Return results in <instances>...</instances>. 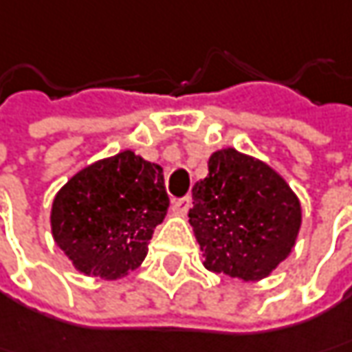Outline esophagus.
Wrapping results in <instances>:
<instances>
[{
    "instance_id": "obj_1",
    "label": "esophagus",
    "mask_w": 352,
    "mask_h": 352,
    "mask_svg": "<svg viewBox=\"0 0 352 352\" xmlns=\"http://www.w3.org/2000/svg\"><path fill=\"white\" fill-rule=\"evenodd\" d=\"M189 206H191V199L189 197H181V199L173 201L171 208H173V212H177V214H187Z\"/></svg>"
}]
</instances>
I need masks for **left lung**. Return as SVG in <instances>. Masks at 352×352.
Returning a JSON list of instances; mask_svg holds the SVG:
<instances>
[{"instance_id": "1", "label": "left lung", "mask_w": 352, "mask_h": 352, "mask_svg": "<svg viewBox=\"0 0 352 352\" xmlns=\"http://www.w3.org/2000/svg\"><path fill=\"white\" fill-rule=\"evenodd\" d=\"M189 222L206 270L256 282L292 252L301 206L270 165L228 147L210 155L208 175L195 183Z\"/></svg>"}]
</instances>
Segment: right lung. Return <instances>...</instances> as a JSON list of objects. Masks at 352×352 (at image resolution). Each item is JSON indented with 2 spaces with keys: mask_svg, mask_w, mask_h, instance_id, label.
<instances>
[{
  "mask_svg": "<svg viewBox=\"0 0 352 352\" xmlns=\"http://www.w3.org/2000/svg\"><path fill=\"white\" fill-rule=\"evenodd\" d=\"M167 208L163 169L122 151L88 165L56 192L54 242L78 272L118 280L144 262Z\"/></svg>",
  "mask_w": 352,
  "mask_h": 352,
  "instance_id": "1",
  "label": "right lung"
}]
</instances>
